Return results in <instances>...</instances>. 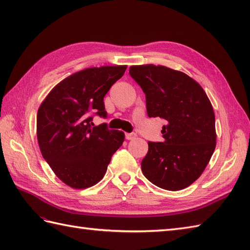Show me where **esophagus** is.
I'll list each match as a JSON object with an SVG mask.
<instances>
[{"mask_svg": "<svg viewBox=\"0 0 250 250\" xmlns=\"http://www.w3.org/2000/svg\"><path fill=\"white\" fill-rule=\"evenodd\" d=\"M136 137V134L135 133H125V139L126 140H134Z\"/></svg>", "mask_w": 250, "mask_h": 250, "instance_id": "obj_1", "label": "esophagus"}]
</instances>
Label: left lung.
<instances>
[{"mask_svg":"<svg viewBox=\"0 0 250 250\" xmlns=\"http://www.w3.org/2000/svg\"><path fill=\"white\" fill-rule=\"evenodd\" d=\"M130 75L146 95L149 117L166 120L163 142H148L142 171L169 191L187 188L203 173L216 147L215 114L200 84L187 74L162 65H133Z\"/></svg>","mask_w":250,"mask_h":250,"instance_id":"left-lung-1","label":"left lung"}]
</instances>
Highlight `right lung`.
Returning a JSON list of instances; mask_svg holds the SVG:
<instances>
[{"mask_svg": "<svg viewBox=\"0 0 250 250\" xmlns=\"http://www.w3.org/2000/svg\"><path fill=\"white\" fill-rule=\"evenodd\" d=\"M126 65L90 67L63 79L37 111L36 132L43 158L65 185L84 189L104 177L125 133L107 125L94 126L93 115L106 118L104 97Z\"/></svg>", "mask_w": 250, "mask_h": 250, "instance_id": "obj_1", "label": "right lung"}]
</instances>
